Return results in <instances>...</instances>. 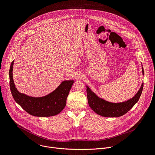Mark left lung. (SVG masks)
<instances>
[{"mask_svg": "<svg viewBox=\"0 0 155 155\" xmlns=\"http://www.w3.org/2000/svg\"><path fill=\"white\" fill-rule=\"evenodd\" d=\"M142 71L144 75L143 68ZM86 86L87 102L94 112L104 117H119L126 114L138 102L143 90V83H142L139 90L133 97L118 103L110 102L99 97L89 87Z\"/></svg>", "mask_w": 155, "mask_h": 155, "instance_id": "8db88e82", "label": "left lung"}]
</instances>
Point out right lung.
<instances>
[{
	"label": "right lung",
	"instance_id": "add662e5",
	"mask_svg": "<svg viewBox=\"0 0 155 155\" xmlns=\"http://www.w3.org/2000/svg\"><path fill=\"white\" fill-rule=\"evenodd\" d=\"M14 61L10 71V87L14 100L31 115L39 117H52L59 114L64 108L66 100L74 80H64L50 94L42 97H32L21 93L16 87L13 78Z\"/></svg>",
	"mask_w": 155,
	"mask_h": 155
}]
</instances>
